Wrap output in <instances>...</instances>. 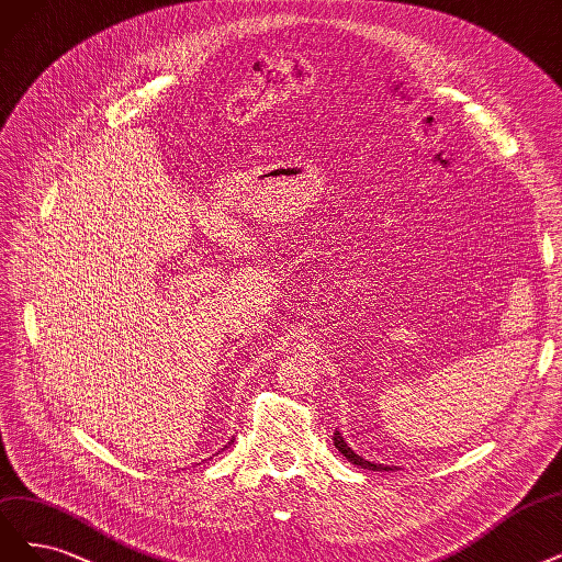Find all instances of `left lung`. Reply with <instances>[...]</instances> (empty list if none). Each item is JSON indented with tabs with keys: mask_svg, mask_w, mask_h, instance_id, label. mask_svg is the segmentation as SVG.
Wrapping results in <instances>:
<instances>
[{
	"mask_svg": "<svg viewBox=\"0 0 562 562\" xmlns=\"http://www.w3.org/2000/svg\"><path fill=\"white\" fill-rule=\"evenodd\" d=\"M333 441H335V447L344 453V458H346L348 462H353V465H360L362 470H372V472H391V470H395L393 465H381V462H370V460H364L362 456H358L351 447H348L344 435H341L339 430H335Z\"/></svg>",
	"mask_w": 562,
	"mask_h": 562,
	"instance_id": "1",
	"label": "left lung"
}]
</instances>
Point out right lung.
<instances>
[{
	"label": "right lung",
	"mask_w": 562,
	"mask_h": 562,
	"mask_svg": "<svg viewBox=\"0 0 562 562\" xmlns=\"http://www.w3.org/2000/svg\"><path fill=\"white\" fill-rule=\"evenodd\" d=\"M229 443H232V441H229Z\"/></svg>",
	"instance_id": "obj_1"
}]
</instances>
